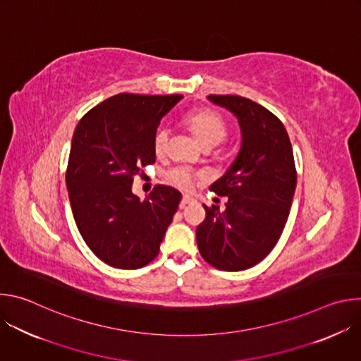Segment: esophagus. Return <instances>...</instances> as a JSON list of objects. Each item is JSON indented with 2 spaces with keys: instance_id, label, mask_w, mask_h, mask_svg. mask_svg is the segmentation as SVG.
<instances>
[{
  "instance_id": "obj_1",
  "label": "esophagus",
  "mask_w": 361,
  "mask_h": 361,
  "mask_svg": "<svg viewBox=\"0 0 361 361\" xmlns=\"http://www.w3.org/2000/svg\"><path fill=\"white\" fill-rule=\"evenodd\" d=\"M190 202H192V198H191L190 195H184L183 200H181V202H180V209H184L185 205L190 204Z\"/></svg>"
}]
</instances>
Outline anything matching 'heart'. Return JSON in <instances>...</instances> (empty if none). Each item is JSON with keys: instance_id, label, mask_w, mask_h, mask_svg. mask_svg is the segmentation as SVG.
I'll list each match as a JSON object with an SVG mask.
<instances>
[{"instance_id": "obj_1", "label": "heart", "mask_w": 361, "mask_h": 361, "mask_svg": "<svg viewBox=\"0 0 361 361\" xmlns=\"http://www.w3.org/2000/svg\"><path fill=\"white\" fill-rule=\"evenodd\" d=\"M185 124L192 131L198 142L204 148H213L219 145L227 135V124L224 118L213 110H198L185 116ZM170 130L166 126H160L154 133L152 144L157 154H163L167 149ZM166 178L170 184L188 190L192 187L195 174L184 167H176L167 171Z\"/></svg>"}]
</instances>
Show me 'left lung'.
Listing matches in <instances>:
<instances>
[{
	"label": "left lung",
	"instance_id": "8db88e82",
	"mask_svg": "<svg viewBox=\"0 0 361 361\" xmlns=\"http://www.w3.org/2000/svg\"><path fill=\"white\" fill-rule=\"evenodd\" d=\"M209 99L237 117L241 147L210 187L228 197L226 210L204 205L197 245L213 267L241 271L267 257L284 230L297 184L293 148L283 123L263 106L240 95L212 94Z\"/></svg>",
	"mask_w": 361,
	"mask_h": 361
}]
</instances>
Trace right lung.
<instances>
[{"mask_svg":"<svg viewBox=\"0 0 361 361\" xmlns=\"http://www.w3.org/2000/svg\"><path fill=\"white\" fill-rule=\"evenodd\" d=\"M183 98L121 92L91 109L75 127L66 183L71 210L90 250L106 264L134 270L156 259L181 192L156 185L144 201L134 177L156 163L152 138Z\"/></svg>","mask_w":361,"mask_h":361,"instance_id":"obj_1","label":"right lung"}]
</instances>
